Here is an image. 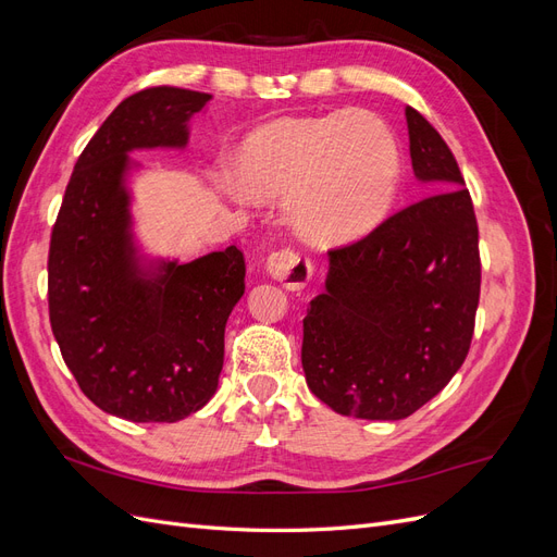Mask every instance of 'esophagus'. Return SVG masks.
Wrapping results in <instances>:
<instances>
[{"label": "esophagus", "instance_id": "esophagus-1", "mask_svg": "<svg viewBox=\"0 0 557 557\" xmlns=\"http://www.w3.org/2000/svg\"><path fill=\"white\" fill-rule=\"evenodd\" d=\"M267 272L274 281L283 283L288 290H301L311 278L313 267L309 258L299 256L297 250L281 248L267 258Z\"/></svg>", "mask_w": 557, "mask_h": 557}]
</instances>
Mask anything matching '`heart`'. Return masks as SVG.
<instances>
[{"label": "heart", "instance_id": "heart-1", "mask_svg": "<svg viewBox=\"0 0 557 557\" xmlns=\"http://www.w3.org/2000/svg\"><path fill=\"white\" fill-rule=\"evenodd\" d=\"M242 195H285L301 239L342 246L364 239L391 215L401 181L393 129L372 111L278 117L252 129L232 158Z\"/></svg>", "mask_w": 557, "mask_h": 557}]
</instances>
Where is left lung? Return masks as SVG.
<instances>
[{"instance_id":"left-lung-1","label":"left lung","mask_w":557,"mask_h":557,"mask_svg":"<svg viewBox=\"0 0 557 557\" xmlns=\"http://www.w3.org/2000/svg\"><path fill=\"white\" fill-rule=\"evenodd\" d=\"M413 174L430 197L364 239L330 250L325 293L305 318L311 393L342 416L401 420L462 367L481 293L474 205L450 148L407 107Z\"/></svg>"}]
</instances>
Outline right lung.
Wrapping results in <instances>:
<instances>
[{
    "label": "right lung",
    "instance_id": "obj_1",
    "mask_svg": "<svg viewBox=\"0 0 557 557\" xmlns=\"http://www.w3.org/2000/svg\"><path fill=\"white\" fill-rule=\"evenodd\" d=\"M209 102L166 86L123 99L81 153L50 237L48 313L62 358L92 404L132 423H176L213 397L246 288L237 246L193 262L150 258L132 230L129 153L183 150Z\"/></svg>",
    "mask_w": 557,
    "mask_h": 557
}]
</instances>
